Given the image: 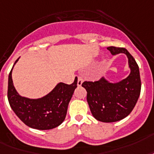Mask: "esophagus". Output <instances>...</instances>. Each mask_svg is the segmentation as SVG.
Returning <instances> with one entry per match:
<instances>
[{
    "instance_id": "obj_1",
    "label": "esophagus",
    "mask_w": 154,
    "mask_h": 154,
    "mask_svg": "<svg viewBox=\"0 0 154 154\" xmlns=\"http://www.w3.org/2000/svg\"><path fill=\"white\" fill-rule=\"evenodd\" d=\"M82 82H83V77L81 76H78L77 77V85L81 86L82 85Z\"/></svg>"
}]
</instances>
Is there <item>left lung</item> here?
Here are the masks:
<instances>
[{
    "label": "left lung",
    "mask_w": 154,
    "mask_h": 154,
    "mask_svg": "<svg viewBox=\"0 0 154 154\" xmlns=\"http://www.w3.org/2000/svg\"><path fill=\"white\" fill-rule=\"evenodd\" d=\"M112 54H126L131 73L118 83H110L101 77L96 81H84L87 91V101L92 116L98 121L113 122L126 118L134 109L141 92V79L137 62L122 47H109Z\"/></svg>",
    "instance_id": "obj_1"
}]
</instances>
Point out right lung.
Here are the masks:
<instances>
[{"instance_id": "add662e5", "label": "right lung", "mask_w": 154, "mask_h": 154, "mask_svg": "<svg viewBox=\"0 0 154 154\" xmlns=\"http://www.w3.org/2000/svg\"><path fill=\"white\" fill-rule=\"evenodd\" d=\"M13 66L8 75V100L12 111L24 124L34 129L43 131L58 127L65 120L69 103L77 86V78L71 85L62 82L57 84L50 93L42 98L28 99L20 97L13 85Z\"/></svg>"}]
</instances>
